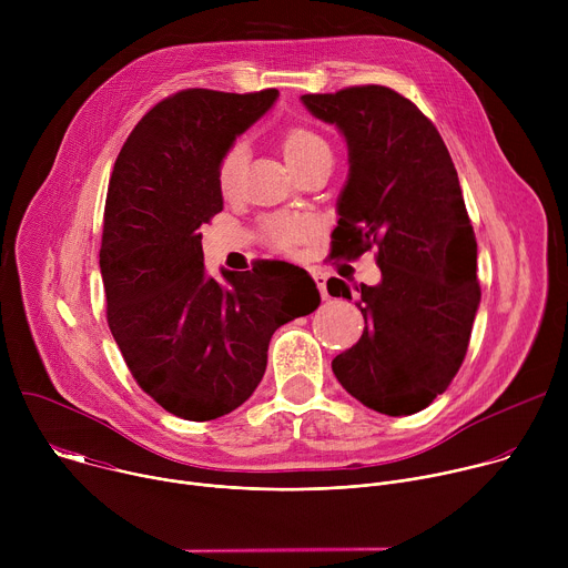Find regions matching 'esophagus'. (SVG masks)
<instances>
[{
    "instance_id": "34e87169",
    "label": "esophagus",
    "mask_w": 568,
    "mask_h": 568,
    "mask_svg": "<svg viewBox=\"0 0 568 568\" xmlns=\"http://www.w3.org/2000/svg\"><path fill=\"white\" fill-rule=\"evenodd\" d=\"M312 276H314V281H316V287H318L321 296H323V298H328L331 294H328V285H326V281H328V278H326V274L314 270V272H312Z\"/></svg>"
}]
</instances>
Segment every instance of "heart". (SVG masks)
I'll list each match as a JSON object with an SVG mask.
<instances>
[{
    "label": "heart",
    "mask_w": 568,
    "mask_h": 568,
    "mask_svg": "<svg viewBox=\"0 0 568 568\" xmlns=\"http://www.w3.org/2000/svg\"><path fill=\"white\" fill-rule=\"evenodd\" d=\"M323 152H331L328 143L312 130L292 128L283 136V154H285L292 171L305 166L307 161H312L314 156H318ZM242 161H245V148H242L240 143H235L233 148H229L224 152V156L220 161V169H217V182H220L222 191H229L235 184L240 169H242ZM267 233H270L274 245L292 247L294 242H298L307 233V220L296 217V215H276L270 220Z\"/></svg>",
    "instance_id": "b5f03b06"
}]
</instances>
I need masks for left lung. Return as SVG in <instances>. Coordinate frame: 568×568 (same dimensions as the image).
Returning <instances> with one entry per match:
<instances>
[{
    "instance_id": "obj_1",
    "label": "left lung",
    "mask_w": 568,
    "mask_h": 568,
    "mask_svg": "<svg viewBox=\"0 0 568 568\" xmlns=\"http://www.w3.org/2000/svg\"><path fill=\"white\" fill-rule=\"evenodd\" d=\"M301 103L348 148L333 254L357 258L375 245L382 272L377 285H355L366 328L333 359V373L368 409L423 412L458 373L480 303L454 161L434 123L388 88L305 94ZM328 292L353 298L339 278Z\"/></svg>"
}]
</instances>
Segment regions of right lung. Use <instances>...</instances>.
<instances>
[{
  "instance_id": "obj_1",
  "label": "right lung",
  "mask_w": 568,
  "mask_h": 568,
  "mask_svg": "<svg viewBox=\"0 0 568 568\" xmlns=\"http://www.w3.org/2000/svg\"><path fill=\"white\" fill-rule=\"evenodd\" d=\"M278 90H186L156 103L123 143L101 245L108 323L139 386L184 420L247 402L283 323L321 303L312 276L283 261L252 272L204 267L200 226L222 211L217 169Z\"/></svg>"
}]
</instances>
